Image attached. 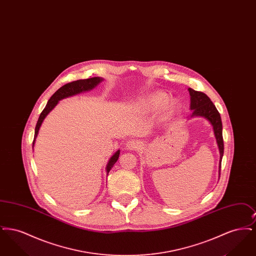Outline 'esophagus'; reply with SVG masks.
Here are the masks:
<instances>
[{
    "label": "esophagus",
    "mask_w": 256,
    "mask_h": 256,
    "mask_svg": "<svg viewBox=\"0 0 256 256\" xmlns=\"http://www.w3.org/2000/svg\"><path fill=\"white\" fill-rule=\"evenodd\" d=\"M138 146H139V143L137 141H134V140H130L126 144V148L130 150H135L136 148H138Z\"/></svg>",
    "instance_id": "obj_1"
}]
</instances>
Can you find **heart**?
<instances>
[{
  "label": "heart",
  "mask_w": 256,
  "mask_h": 256,
  "mask_svg": "<svg viewBox=\"0 0 256 256\" xmlns=\"http://www.w3.org/2000/svg\"><path fill=\"white\" fill-rule=\"evenodd\" d=\"M166 98L167 95L165 93H152L141 100V106L148 110H158L165 102ZM176 102L174 100H167V102H165V110L167 111H172L176 110Z\"/></svg>",
  "instance_id": "heart-1"
}]
</instances>
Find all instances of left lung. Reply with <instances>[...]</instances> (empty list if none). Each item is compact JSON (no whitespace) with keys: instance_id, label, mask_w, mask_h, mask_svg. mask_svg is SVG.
Wrapping results in <instances>:
<instances>
[{"instance_id":"left-lung-1","label":"left lung","mask_w":256,"mask_h":256,"mask_svg":"<svg viewBox=\"0 0 256 256\" xmlns=\"http://www.w3.org/2000/svg\"><path fill=\"white\" fill-rule=\"evenodd\" d=\"M190 94V110H192L191 118L193 117H204L213 126L214 134L216 137L217 145L220 150V162L224 156V139H222V124L220 120L219 111L207 97L204 93L196 91L192 88H188Z\"/></svg>"}]
</instances>
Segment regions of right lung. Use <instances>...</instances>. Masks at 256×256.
Instances as JSON below:
<instances>
[{"label":"right lung","mask_w":256,"mask_h":256,"mask_svg":"<svg viewBox=\"0 0 256 256\" xmlns=\"http://www.w3.org/2000/svg\"><path fill=\"white\" fill-rule=\"evenodd\" d=\"M104 80V78L95 76V78H86V80H74L72 82H69L65 86L60 87L52 97L50 98L45 108L41 112L38 121H37L36 126V132H34V139L32 142V148L34 146L36 143V138L37 137V134L39 132V128L42 124V122L44 121V119L46 118V116L49 114L52 110H54V108L58 104V102L64 98L71 97L74 95L80 94L82 92H86V91H90L93 88H95L96 86L100 84ZM120 156V150H117L110 159L108 165H106V172L108 174L110 169L114 166V164L117 162V160L119 158Z\"/></svg>","instance_id":"1"}]
</instances>
